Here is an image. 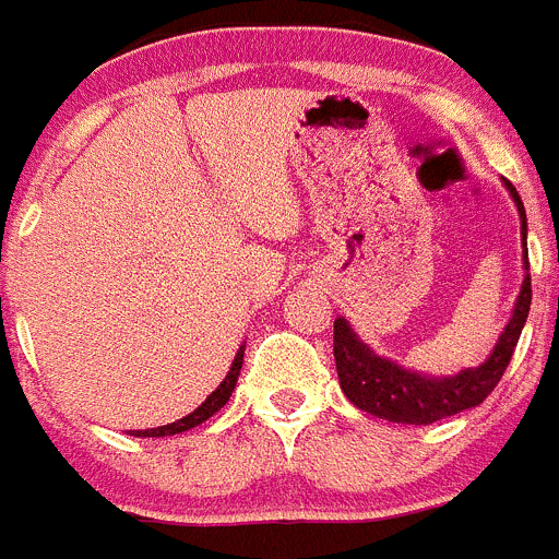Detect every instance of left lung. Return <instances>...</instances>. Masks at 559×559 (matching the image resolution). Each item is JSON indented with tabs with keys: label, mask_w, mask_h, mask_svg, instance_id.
<instances>
[{
	"label": "left lung",
	"mask_w": 559,
	"mask_h": 559,
	"mask_svg": "<svg viewBox=\"0 0 559 559\" xmlns=\"http://www.w3.org/2000/svg\"><path fill=\"white\" fill-rule=\"evenodd\" d=\"M504 187H508L510 198L519 209L526 273L524 281H521L519 297H515L513 314H510L504 331L499 333V342L491 356L485 358L479 367L461 369L457 374H444V378L421 374L378 356L367 342H361V336L353 331L350 322L344 317H336V322H333V356H336L338 385H342L344 397L350 400L356 408L367 411L378 419L397 421V425H432L438 419L474 408L497 389L510 358H513L521 328H524L532 304L530 255H526V212L515 187L510 181H504Z\"/></svg>",
	"instance_id": "left-lung-1"
}]
</instances>
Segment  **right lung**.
I'll list each match as a JSON object with an SVG mask.
<instances>
[{
	"label": "right lung",
	"mask_w": 559,
	"mask_h": 559,
	"mask_svg": "<svg viewBox=\"0 0 559 559\" xmlns=\"http://www.w3.org/2000/svg\"><path fill=\"white\" fill-rule=\"evenodd\" d=\"M242 356H245V344L237 350V356H234L231 361V369H228V374L223 378V383L217 385L212 394H209L206 400H203L201 405H198L192 414H187L185 419H176L170 421V425H162V427H151V430H129L132 436L138 438H162V436H176V432H185V430H192L195 425H201V421H206L209 416H215L217 411L223 408V405L228 403V397H231L234 385H237V378H239V369H242Z\"/></svg>",
	"instance_id": "obj_1"
}]
</instances>
